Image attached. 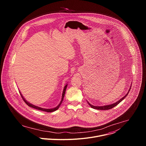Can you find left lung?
Wrapping results in <instances>:
<instances>
[{
  "mask_svg": "<svg viewBox=\"0 0 146 146\" xmlns=\"http://www.w3.org/2000/svg\"><path fill=\"white\" fill-rule=\"evenodd\" d=\"M131 86H132V84H131ZM131 88V87H130V88H129L128 92H127V94L125 95L123 98H122L121 99H119V100H118L117 102H115V103H113V104H111V105H106V106H95L92 105L91 104H90L88 102H88V105H89L92 108H93V109H97V110H109V109H111L113 108L114 107L116 106L117 105H118V103H119L125 98V97L128 95V93H129V92Z\"/></svg>",
  "mask_w": 146,
  "mask_h": 146,
  "instance_id": "left-lung-1",
  "label": "left lung"
}]
</instances>
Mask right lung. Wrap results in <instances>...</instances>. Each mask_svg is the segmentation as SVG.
Listing matches in <instances>:
<instances>
[{"mask_svg": "<svg viewBox=\"0 0 146 146\" xmlns=\"http://www.w3.org/2000/svg\"><path fill=\"white\" fill-rule=\"evenodd\" d=\"M67 86H68V84H66L65 87H64V91H63V93H62V99H61V101L59 103V105L55 108H53V109H44V108H40V107H38V106H35L33 105H32V104L30 103L29 102H27L25 98L23 97V96L22 95V94H21V92H19L20 94H21V96L22 98L23 99L24 101L25 102V103L27 104V105L28 106H29V107L31 108H34V109H37V110H41V111H46V112H52V111H54L56 110H58L60 106V105H61V103L62 102V101H63V99H64V96H65V92H66V88H67Z\"/></svg>", "mask_w": 146, "mask_h": 146, "instance_id": "obj_1", "label": "right lung"}]
</instances>
